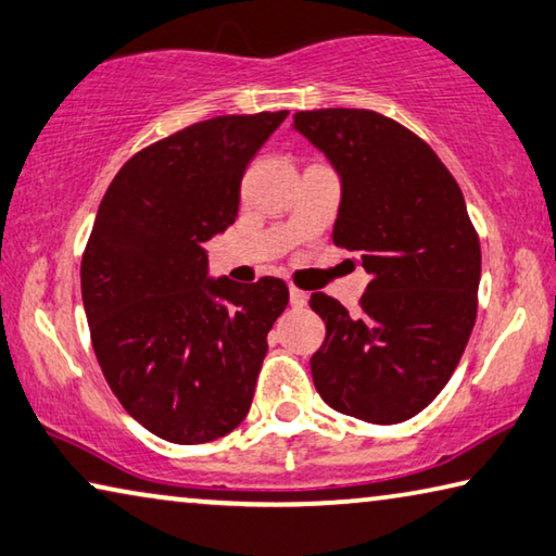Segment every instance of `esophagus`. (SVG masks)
<instances>
[{"mask_svg": "<svg viewBox=\"0 0 556 556\" xmlns=\"http://www.w3.org/2000/svg\"><path fill=\"white\" fill-rule=\"evenodd\" d=\"M306 302H309V294L302 292V289H296V287L289 289V304H292L294 309H304Z\"/></svg>", "mask_w": 556, "mask_h": 556, "instance_id": "1", "label": "esophagus"}]
</instances>
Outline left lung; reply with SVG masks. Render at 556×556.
I'll list each match as a JSON object with an SVG mask.
<instances>
[{
	"mask_svg": "<svg viewBox=\"0 0 556 556\" xmlns=\"http://www.w3.org/2000/svg\"><path fill=\"white\" fill-rule=\"evenodd\" d=\"M341 175L333 244L371 281L349 314L314 292L326 339L314 386L333 410L376 426L420 413L451 381L478 316L480 240L451 170L393 118L366 109L294 113Z\"/></svg>",
	"mask_w": 556,
	"mask_h": 556,
	"instance_id": "1",
	"label": "left lung"
}]
</instances>
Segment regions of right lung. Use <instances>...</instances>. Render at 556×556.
<instances>
[{"label":"right lung","mask_w":556,"mask_h":556,"mask_svg":"<svg viewBox=\"0 0 556 556\" xmlns=\"http://www.w3.org/2000/svg\"><path fill=\"white\" fill-rule=\"evenodd\" d=\"M287 113L217 116L157 140L96 213L81 260L96 358L123 408L167 443H210L250 413L289 289L207 279L202 244L235 223L247 163Z\"/></svg>","instance_id":"right-lung-1"}]
</instances>
